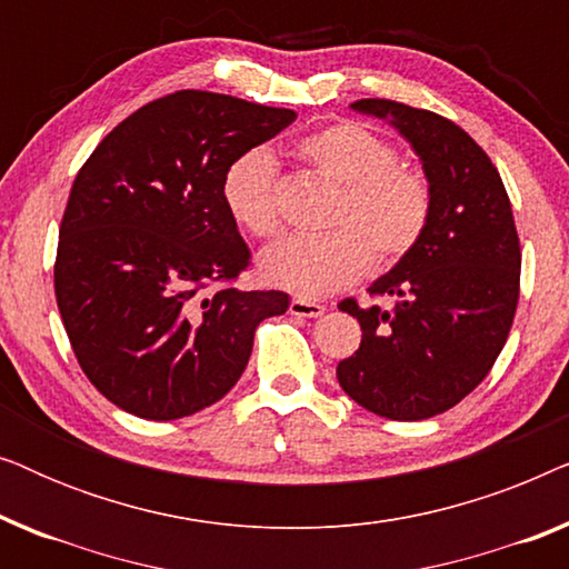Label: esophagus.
<instances>
[{
    "instance_id": "1",
    "label": "esophagus",
    "mask_w": 569,
    "mask_h": 569,
    "mask_svg": "<svg viewBox=\"0 0 569 569\" xmlns=\"http://www.w3.org/2000/svg\"><path fill=\"white\" fill-rule=\"evenodd\" d=\"M323 306L321 302H313V300H306V298H295L290 302V313L298 316V318H318L323 316Z\"/></svg>"
}]
</instances>
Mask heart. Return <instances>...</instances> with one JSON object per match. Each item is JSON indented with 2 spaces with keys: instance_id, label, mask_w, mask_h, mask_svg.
I'll list each match as a JSON object with an SVG mask.
<instances>
[{
  "instance_id": "1",
  "label": "heart",
  "mask_w": 569,
  "mask_h": 569,
  "mask_svg": "<svg viewBox=\"0 0 569 569\" xmlns=\"http://www.w3.org/2000/svg\"><path fill=\"white\" fill-rule=\"evenodd\" d=\"M298 154L339 186L326 217V236L284 240L261 256L263 282L300 298H323L357 282L370 263L391 269L422 243L432 217V183L396 147L357 121L310 131ZM279 170L263 147L240 152L222 173V204L253 238L279 232Z\"/></svg>"
}]
</instances>
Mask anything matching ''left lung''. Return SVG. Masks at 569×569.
<instances>
[{
    "label": "left lung",
    "mask_w": 569,
    "mask_h": 569,
    "mask_svg": "<svg viewBox=\"0 0 569 569\" xmlns=\"http://www.w3.org/2000/svg\"><path fill=\"white\" fill-rule=\"evenodd\" d=\"M352 108L391 121L415 147L432 217L422 243L370 284L372 298H396L393 310L339 302L362 341L337 378L372 415L417 422L456 407L492 370L518 308L520 240L500 173L461 127L386 98Z\"/></svg>",
    "instance_id": "1"
}]
</instances>
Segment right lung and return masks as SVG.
I'll return each mask as SVG.
<instances>
[{
  "label": "right lung",
  "instance_id": "right-lung-1",
  "mask_svg": "<svg viewBox=\"0 0 569 569\" xmlns=\"http://www.w3.org/2000/svg\"><path fill=\"white\" fill-rule=\"evenodd\" d=\"M298 119L178 90L123 119L77 173L53 290L90 383L129 415L168 422L220 401L243 376L279 290H238L251 251L222 204V173Z\"/></svg>",
  "mask_w": 569,
  "mask_h": 569
}]
</instances>
